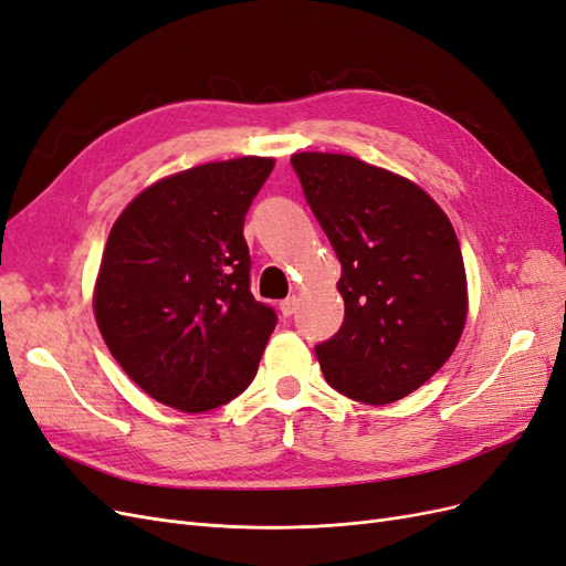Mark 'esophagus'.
<instances>
[{"instance_id":"esophagus-1","label":"esophagus","mask_w":566,"mask_h":566,"mask_svg":"<svg viewBox=\"0 0 566 566\" xmlns=\"http://www.w3.org/2000/svg\"><path fill=\"white\" fill-rule=\"evenodd\" d=\"M297 304H300V300H297V297H287V300H283V302H281L279 310H281V314H283L285 318H290V316H293V314L297 312Z\"/></svg>"}]
</instances>
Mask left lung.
I'll return each instance as SVG.
<instances>
[{"label":"left lung","mask_w":566,"mask_h":566,"mask_svg":"<svg viewBox=\"0 0 566 566\" xmlns=\"http://www.w3.org/2000/svg\"><path fill=\"white\" fill-rule=\"evenodd\" d=\"M328 235L345 321L316 345L333 389L391 403L447 364L468 316L465 264L449 217L420 186L337 153L290 158Z\"/></svg>","instance_id":"1"}]
</instances>
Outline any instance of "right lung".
I'll return each mask as SVG.
<instances>
[{
  "label": "right lung",
  "instance_id": "right-lung-1",
  "mask_svg": "<svg viewBox=\"0 0 566 566\" xmlns=\"http://www.w3.org/2000/svg\"><path fill=\"white\" fill-rule=\"evenodd\" d=\"M271 158L186 169L148 186L117 217L94 314L115 361L153 399L200 413L256 375L276 312L250 293L245 214Z\"/></svg>",
  "mask_w": 566,
  "mask_h": 566
}]
</instances>
